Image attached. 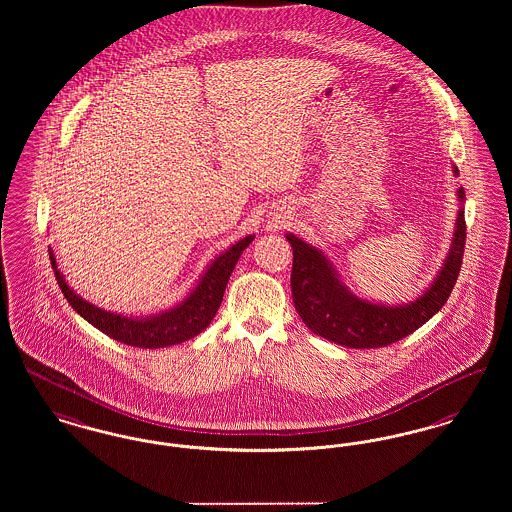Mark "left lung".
<instances>
[{
  "instance_id": "1",
  "label": "left lung",
  "mask_w": 512,
  "mask_h": 512,
  "mask_svg": "<svg viewBox=\"0 0 512 512\" xmlns=\"http://www.w3.org/2000/svg\"><path fill=\"white\" fill-rule=\"evenodd\" d=\"M457 177V165H453ZM458 210L455 231L447 256L430 285L408 302H374L354 295L341 273L322 248L287 233L293 246L291 289L296 312L308 329L323 339L349 349H377L401 341L433 318L457 283L464 241V190H457Z\"/></svg>"
}]
</instances>
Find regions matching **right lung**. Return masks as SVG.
Returning <instances> with one entry per match:
<instances>
[{
  "mask_svg": "<svg viewBox=\"0 0 512 512\" xmlns=\"http://www.w3.org/2000/svg\"><path fill=\"white\" fill-rule=\"evenodd\" d=\"M252 241L254 235H246L241 241L225 248L206 266L183 300H179L171 308H163L148 316H127L84 300L67 283L63 271L57 266L52 248L50 258L61 293L86 322L92 323L96 329L119 343L138 349H163L189 341L210 325L223 300L233 268L237 266L244 248Z\"/></svg>",
  "mask_w": 512,
  "mask_h": 512,
  "instance_id": "1",
  "label": "right lung"
}]
</instances>
